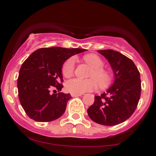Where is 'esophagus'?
<instances>
[{
	"instance_id": "34e87169",
	"label": "esophagus",
	"mask_w": 156,
	"mask_h": 156,
	"mask_svg": "<svg viewBox=\"0 0 156 156\" xmlns=\"http://www.w3.org/2000/svg\"><path fill=\"white\" fill-rule=\"evenodd\" d=\"M82 94H71V96L72 97H78V96H81Z\"/></svg>"
}]
</instances>
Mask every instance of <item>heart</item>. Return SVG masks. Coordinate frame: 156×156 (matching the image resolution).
Here are the masks:
<instances>
[{"instance_id":"1","label":"heart","mask_w":156,"mask_h":156,"mask_svg":"<svg viewBox=\"0 0 156 156\" xmlns=\"http://www.w3.org/2000/svg\"><path fill=\"white\" fill-rule=\"evenodd\" d=\"M86 63L92 68L89 78L90 79L82 80L80 78H73L69 80L65 84V88L69 92L73 94L82 93L94 90L98 87H104L109 83L111 77L109 73L103 68V62L98 55L95 54H87L83 57ZM74 58H69L64 62L62 67V74L65 78H69L75 71Z\"/></svg>"}]
</instances>
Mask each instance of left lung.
<instances>
[{"label":"left lung","mask_w":156,"mask_h":156,"mask_svg":"<svg viewBox=\"0 0 156 156\" xmlns=\"http://www.w3.org/2000/svg\"><path fill=\"white\" fill-rule=\"evenodd\" d=\"M108 60L114 81L107 91L94 96L87 114L98 124L114 126L130 118L136 108L141 95L140 73L129 58L113 50L98 51Z\"/></svg>","instance_id":"8db88e82"}]
</instances>
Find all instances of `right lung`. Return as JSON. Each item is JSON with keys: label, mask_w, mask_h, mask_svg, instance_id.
Returning <instances> with one entry per match:
<instances>
[{"label": "right lung", "mask_w": 156, "mask_h": 156, "mask_svg": "<svg viewBox=\"0 0 156 156\" xmlns=\"http://www.w3.org/2000/svg\"><path fill=\"white\" fill-rule=\"evenodd\" d=\"M80 48L61 47L40 48L23 62L17 78L20 104L31 119L37 122H51L65 112L70 94H51L53 89L62 90V69L66 60L86 51ZM55 91V90H54Z\"/></svg>", "instance_id": "1"}]
</instances>
